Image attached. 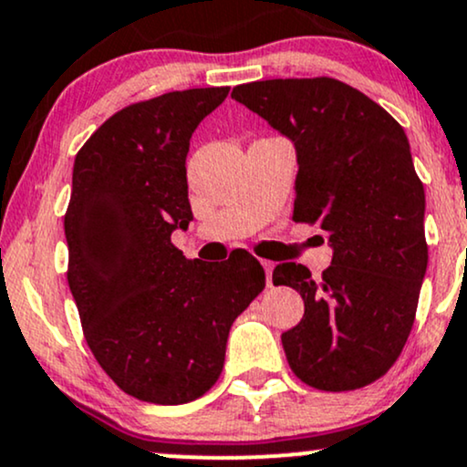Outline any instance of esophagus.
Wrapping results in <instances>:
<instances>
[{
    "mask_svg": "<svg viewBox=\"0 0 467 467\" xmlns=\"http://www.w3.org/2000/svg\"><path fill=\"white\" fill-rule=\"evenodd\" d=\"M262 266H265V273H266V284L268 286H273V268H275V265L268 260H262Z\"/></svg>",
    "mask_w": 467,
    "mask_h": 467,
    "instance_id": "1",
    "label": "esophagus"
}]
</instances>
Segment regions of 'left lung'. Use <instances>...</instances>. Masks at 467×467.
<instances>
[{
	"instance_id": "1",
	"label": "left lung",
	"mask_w": 467,
	"mask_h": 467,
	"mask_svg": "<svg viewBox=\"0 0 467 467\" xmlns=\"http://www.w3.org/2000/svg\"><path fill=\"white\" fill-rule=\"evenodd\" d=\"M232 98L293 141V218L319 223L332 249L319 279L295 262L273 271L304 299V319L282 334L290 369L321 391L369 385L402 352L429 266L424 185L404 129L334 78L246 82Z\"/></svg>"
}]
</instances>
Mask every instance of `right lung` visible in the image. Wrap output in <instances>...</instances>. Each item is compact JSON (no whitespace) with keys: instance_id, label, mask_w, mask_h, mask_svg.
<instances>
[{"instance_id":"add662e5","label":"right lung","mask_w":467,"mask_h":467,"mask_svg":"<svg viewBox=\"0 0 467 467\" xmlns=\"http://www.w3.org/2000/svg\"><path fill=\"white\" fill-rule=\"evenodd\" d=\"M229 87L130 104L80 148L65 213L67 282L87 345L124 393L185 404L210 391L235 317L265 288L254 255L185 260L172 234L192 221L185 157Z\"/></svg>"}]
</instances>
